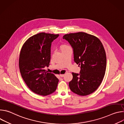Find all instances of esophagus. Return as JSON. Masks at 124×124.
Masks as SVG:
<instances>
[{
    "label": "esophagus",
    "instance_id": "obj_1",
    "mask_svg": "<svg viewBox=\"0 0 124 124\" xmlns=\"http://www.w3.org/2000/svg\"><path fill=\"white\" fill-rule=\"evenodd\" d=\"M64 75H65L64 74H60V76L61 78H63V77L64 76Z\"/></svg>",
    "mask_w": 124,
    "mask_h": 124
}]
</instances>
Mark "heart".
<instances>
[{"mask_svg":"<svg viewBox=\"0 0 124 124\" xmlns=\"http://www.w3.org/2000/svg\"><path fill=\"white\" fill-rule=\"evenodd\" d=\"M70 47L69 46H68V45H62L61 46V49H65V48H66L67 47Z\"/></svg>","mask_w":124,"mask_h":124,"instance_id":"obj_1","label":"heart"}]
</instances>
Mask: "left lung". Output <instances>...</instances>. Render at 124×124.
Here are the masks:
<instances>
[{
	"label": "left lung",
	"instance_id": "8db88e82",
	"mask_svg": "<svg viewBox=\"0 0 124 124\" xmlns=\"http://www.w3.org/2000/svg\"><path fill=\"white\" fill-rule=\"evenodd\" d=\"M63 38L72 46L74 61L80 66V74L72 73L69 85L70 90L80 96L95 91L105 75L107 57L103 46L96 36L85 32L66 34Z\"/></svg>",
	"mask_w": 124,
	"mask_h": 124
}]
</instances>
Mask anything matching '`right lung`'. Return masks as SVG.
<instances>
[{
	"label": "right lung",
	"mask_w": 124,
	"mask_h": 124,
	"mask_svg": "<svg viewBox=\"0 0 124 124\" xmlns=\"http://www.w3.org/2000/svg\"><path fill=\"white\" fill-rule=\"evenodd\" d=\"M59 34L42 32L24 43L19 58L20 73L25 83L34 93L46 96L54 93L59 81L54 74L46 72L50 60L51 43Z\"/></svg>",
	"instance_id": "obj_1"
}]
</instances>
